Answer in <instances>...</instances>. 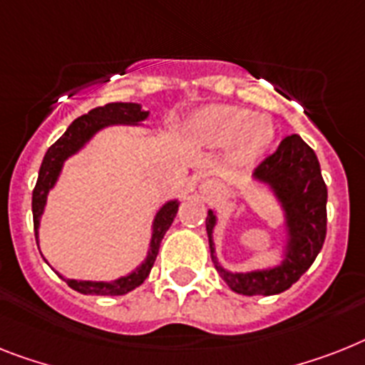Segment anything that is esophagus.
<instances>
[{"mask_svg":"<svg viewBox=\"0 0 365 365\" xmlns=\"http://www.w3.org/2000/svg\"><path fill=\"white\" fill-rule=\"evenodd\" d=\"M201 188H203V192H210V190L215 188V185H212V182H203V185H201Z\"/></svg>","mask_w":365,"mask_h":365,"instance_id":"esophagus-1","label":"esophagus"}]
</instances>
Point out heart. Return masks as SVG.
Segmentation results:
<instances>
[{"mask_svg":"<svg viewBox=\"0 0 365 365\" xmlns=\"http://www.w3.org/2000/svg\"><path fill=\"white\" fill-rule=\"evenodd\" d=\"M194 132L203 143L225 147L235 143L239 162L255 160L274 138L269 121L255 111L235 106H212L195 117Z\"/></svg>","mask_w":365,"mask_h":365,"instance_id":"1","label":"heart"}]
</instances>
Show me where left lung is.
Returning <instances> with one entry per match:
<instances>
[{
    "label": "left lung",
    "mask_w": 365,
    "mask_h": 365,
    "mask_svg": "<svg viewBox=\"0 0 365 365\" xmlns=\"http://www.w3.org/2000/svg\"><path fill=\"white\" fill-rule=\"evenodd\" d=\"M254 177L263 180L278 195L285 210L289 227L287 255L272 269L257 272L233 274L224 270L212 255L215 267L225 284L235 293L246 297H269L278 294L293 284L312 267L321 252L327 237V185L321 175L317 155L312 147L293 134L282 140L272 155L264 156L255 168ZM216 216L209 210L207 231H209L210 252L212 250V227Z\"/></svg>",
    "instance_id": "obj_1"
}]
</instances>
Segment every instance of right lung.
I'll return each mask as SVG.
<instances>
[{
	"label": "right lung",
	"instance_id": "obj_1",
	"mask_svg": "<svg viewBox=\"0 0 365 365\" xmlns=\"http://www.w3.org/2000/svg\"><path fill=\"white\" fill-rule=\"evenodd\" d=\"M149 115V111L141 110L140 104H134V102H111L106 106L93 108L89 113L78 117L76 121H72V125L68 126L67 132L59 138V140L53 143L50 149L46 150L44 155V160L41 164V170H38V179L37 185L33 188V227H35V239L38 244V222H41L42 210H44V203H46L48 190L56 185L57 175L63 168V162L67 160L68 156L74 155L78 149H80L83 143H86L89 138H91L95 132H98L101 128L108 125H119V123H125V125H135V123L143 121ZM177 209L179 205L177 201H170L165 203L158 215L155 218V225H153V239H150V250L149 255H147L145 263L141 264L140 269H135L134 272L128 274V276H123V278L115 279V282H76V279H67L63 278L59 274V278H63L68 284V287L78 291L81 294H101V297H119V294H125L132 289H135L138 285H141L145 282V278L149 276L153 264H155V259L158 255V248H160V242L164 239L165 231L170 230V225L173 224V218L177 215Z\"/></svg>",
	"mask_w": 365,
	"mask_h": 365
}]
</instances>
